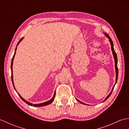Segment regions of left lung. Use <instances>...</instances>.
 <instances>
[{
    "label": "left lung",
    "instance_id": "obj_1",
    "mask_svg": "<svg viewBox=\"0 0 129 129\" xmlns=\"http://www.w3.org/2000/svg\"><path fill=\"white\" fill-rule=\"evenodd\" d=\"M104 34H105V36H106V37L107 38H108V39H109V42H110V44H111V50H112V53H113V56H114V59H115V71H116V81H115V84L114 87H113V89H112V90H111V91L110 93V94H109L108 96H107L106 97V98L105 99H104V100L103 101V102H104V101H106L107 99H108L109 97H110V96L111 95L112 92H113V89H114V86H115V84H116V82H117V78H118V68H117V55H116V53H115V50H114V45H113V41H112V40H111V39L110 38V37H109L108 34H107L106 33H104ZM76 99V100H77L78 101H79V103H81V104H84V105H87V104H85V103H83V102H81V101H80V100H79L78 99Z\"/></svg>",
    "mask_w": 129,
    "mask_h": 129
}]
</instances>
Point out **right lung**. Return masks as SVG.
<instances>
[{"mask_svg": "<svg viewBox=\"0 0 129 129\" xmlns=\"http://www.w3.org/2000/svg\"><path fill=\"white\" fill-rule=\"evenodd\" d=\"M23 38H21V39L20 40H19V42H18L17 45H16V48H15V53H14V54L13 57V58H12V64H11V71H12V83H13V86H14V89H15V91H16V89H15V88L14 84V82H13V60H14V58L15 55V53H16V48H17V46L20 43V42H21V41L23 40ZM16 92H17V91H16ZM17 93H18V95L19 96H20V98L21 99H22V100H23V101H24V102L26 103L27 104H28V105H30V106H37V107H41V106H46V105H49V104H50V103H51L52 102H53V100H54V99L55 96V92H54V96H53V97L50 100H49V101H46V102H45V103H40V104H32V103H31L29 102V101H28L25 100V99H23L22 97L21 96V95H20V94H19L18 92H17Z\"/></svg>", "mask_w": 129, "mask_h": 129, "instance_id": "right-lung-1", "label": "right lung"}]
</instances>
